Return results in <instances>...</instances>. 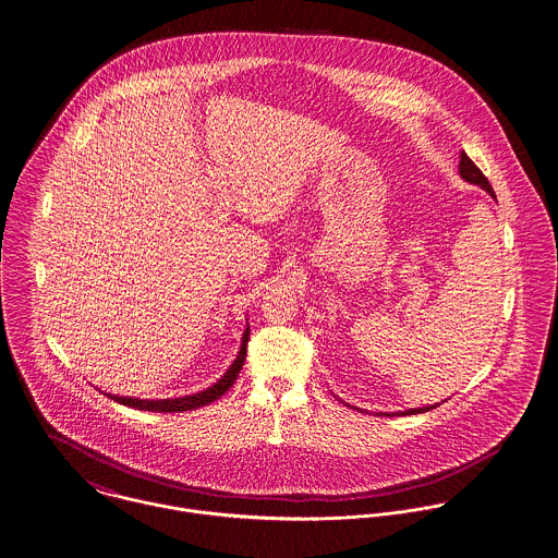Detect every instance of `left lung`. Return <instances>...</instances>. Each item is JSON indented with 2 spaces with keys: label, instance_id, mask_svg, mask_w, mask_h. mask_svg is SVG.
<instances>
[{
  "label": "left lung",
  "instance_id": "8db88e82",
  "mask_svg": "<svg viewBox=\"0 0 558 558\" xmlns=\"http://www.w3.org/2000/svg\"><path fill=\"white\" fill-rule=\"evenodd\" d=\"M458 172H460V177L466 181V183H473V185H480L482 190H486L495 201H497V196H495V192H493V187H490V183H488V179L482 174V170L469 159V155L462 151L460 153V161H458ZM439 405V403H437ZM437 405H428V407H417V409H407V411H399V413H381V415H415V413H424V411H430V409H435ZM357 409V407H354ZM360 411V409H357Z\"/></svg>",
  "mask_w": 558,
  "mask_h": 558
}]
</instances>
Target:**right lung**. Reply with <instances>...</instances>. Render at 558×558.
Instances as JSON below:
<instances>
[{"label": "right lung", "mask_w": 558, "mask_h": 558, "mask_svg": "<svg viewBox=\"0 0 558 558\" xmlns=\"http://www.w3.org/2000/svg\"><path fill=\"white\" fill-rule=\"evenodd\" d=\"M247 341H250V324L243 332V341H241V352L234 357V362L230 364V368L221 375V379H217L210 388H206L203 392L196 395H187V397H177V399H157V401H149V399H132V397H117V395H106L112 401L121 403L125 407H134V409H143V411H161V413H174V411H190V409H198V407L208 405L213 401H217L221 395H226L232 384L236 381L245 355H247Z\"/></svg>", "instance_id": "right-lung-1"}]
</instances>
